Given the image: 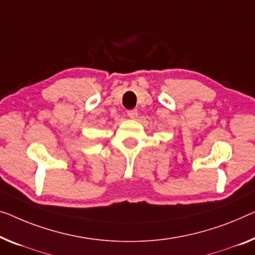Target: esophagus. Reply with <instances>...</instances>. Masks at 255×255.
Instances as JSON below:
<instances>
[{
    "instance_id": "34e87169",
    "label": "esophagus",
    "mask_w": 255,
    "mask_h": 255,
    "mask_svg": "<svg viewBox=\"0 0 255 255\" xmlns=\"http://www.w3.org/2000/svg\"><path fill=\"white\" fill-rule=\"evenodd\" d=\"M127 115L129 118H130V119H135V118L137 117V111H136V110H131V111L127 112Z\"/></svg>"
}]
</instances>
